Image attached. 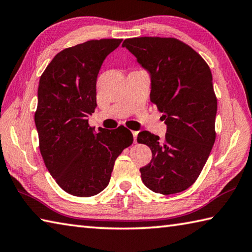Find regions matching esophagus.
I'll list each match as a JSON object with an SVG mask.
<instances>
[{"mask_svg": "<svg viewBox=\"0 0 252 252\" xmlns=\"http://www.w3.org/2000/svg\"><path fill=\"white\" fill-rule=\"evenodd\" d=\"M132 134H133L134 143H136V138H138V134H139V132H138V131H132Z\"/></svg>", "mask_w": 252, "mask_h": 252, "instance_id": "34e87169", "label": "esophagus"}]
</instances>
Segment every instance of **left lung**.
<instances>
[{"label":"left lung","mask_w":252,"mask_h":252,"mask_svg":"<svg viewBox=\"0 0 252 252\" xmlns=\"http://www.w3.org/2000/svg\"><path fill=\"white\" fill-rule=\"evenodd\" d=\"M151 74V101L167 126L163 140L140 132L139 143L152 151L140 168L142 182L154 193L171 195L191 186L216 140L217 97L207 63L189 45L174 37H134L122 44Z\"/></svg>","instance_id":"obj_1"}]
</instances>
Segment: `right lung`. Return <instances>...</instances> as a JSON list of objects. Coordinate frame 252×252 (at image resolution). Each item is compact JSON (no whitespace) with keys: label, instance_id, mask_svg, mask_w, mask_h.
Returning <instances> with one entry per match:
<instances>
[{"label":"right lung","instance_id":"obj_1","mask_svg":"<svg viewBox=\"0 0 252 252\" xmlns=\"http://www.w3.org/2000/svg\"><path fill=\"white\" fill-rule=\"evenodd\" d=\"M122 39H93L65 48L40 76L35 125L39 151L50 175L66 193L90 197L109 184L114 162L133 143L120 126L94 131L87 117L97 107V77Z\"/></svg>","mask_w":252,"mask_h":252}]
</instances>
